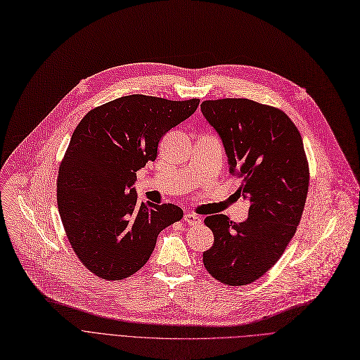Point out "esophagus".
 Returning a JSON list of instances; mask_svg holds the SVG:
<instances>
[{"mask_svg": "<svg viewBox=\"0 0 360 360\" xmlns=\"http://www.w3.org/2000/svg\"><path fill=\"white\" fill-rule=\"evenodd\" d=\"M202 219H200V217L199 215H196V214H193V212H187L186 215H184V222H187V224L189 226H195V224H199Z\"/></svg>", "mask_w": 360, "mask_h": 360, "instance_id": "esophagus-1", "label": "esophagus"}]
</instances>
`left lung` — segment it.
Instances as JSON below:
<instances>
[{"label":"left lung","mask_w":360,"mask_h":360,"mask_svg":"<svg viewBox=\"0 0 360 360\" xmlns=\"http://www.w3.org/2000/svg\"><path fill=\"white\" fill-rule=\"evenodd\" d=\"M202 114L217 130L237 192L249 199V217L233 222L224 214L205 218L214 245L203 252L211 276L246 285L271 269L292 240L309 189V164L302 136L288 115L245 98L203 101Z\"/></svg>","instance_id":"obj_1"}]
</instances>
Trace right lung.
Instances as JSON below:
<instances>
[{
	"label": "right lung",
	"mask_w": 360,
	"mask_h": 360,
	"mask_svg": "<svg viewBox=\"0 0 360 360\" xmlns=\"http://www.w3.org/2000/svg\"><path fill=\"white\" fill-rule=\"evenodd\" d=\"M199 99L129 95L91 110L58 168L57 203L80 262L102 280L138 272L158 234L183 218L173 203H138L136 171L157 160L162 136L191 117Z\"/></svg>",
	"instance_id": "obj_1"
}]
</instances>
